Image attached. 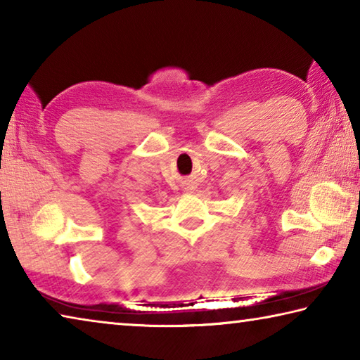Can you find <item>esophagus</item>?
Here are the masks:
<instances>
[{
    "label": "esophagus",
    "mask_w": 360,
    "mask_h": 360,
    "mask_svg": "<svg viewBox=\"0 0 360 360\" xmlns=\"http://www.w3.org/2000/svg\"><path fill=\"white\" fill-rule=\"evenodd\" d=\"M192 188H193V186H188V187H187V191H192Z\"/></svg>",
    "instance_id": "obj_1"
}]
</instances>
